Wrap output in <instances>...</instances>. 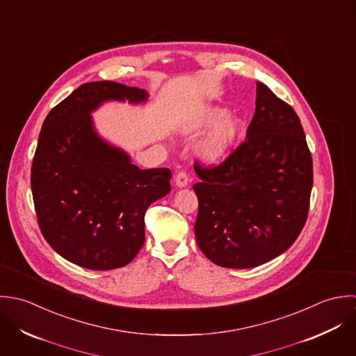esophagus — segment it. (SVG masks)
I'll return each mask as SVG.
<instances>
[{
	"label": "esophagus",
	"instance_id": "34e87169",
	"mask_svg": "<svg viewBox=\"0 0 356 356\" xmlns=\"http://www.w3.org/2000/svg\"><path fill=\"white\" fill-rule=\"evenodd\" d=\"M190 183V177L186 172H179L175 177V184L179 187V188H183V187H187Z\"/></svg>",
	"mask_w": 356,
	"mask_h": 356
}]
</instances>
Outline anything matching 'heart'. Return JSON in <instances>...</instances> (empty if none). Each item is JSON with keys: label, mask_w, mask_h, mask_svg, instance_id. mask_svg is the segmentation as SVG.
<instances>
[{"label": "heart", "mask_w": 356, "mask_h": 356, "mask_svg": "<svg viewBox=\"0 0 356 356\" xmlns=\"http://www.w3.org/2000/svg\"><path fill=\"white\" fill-rule=\"evenodd\" d=\"M213 128L198 143V156L207 163L224 161L245 131V122L236 115H227V111L217 106H202L191 113L180 125L184 135H197L207 128Z\"/></svg>", "instance_id": "b5f03b06"}]
</instances>
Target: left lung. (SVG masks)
<instances>
[{
    "label": "left lung",
    "mask_w": 356,
    "mask_h": 356,
    "mask_svg": "<svg viewBox=\"0 0 356 356\" xmlns=\"http://www.w3.org/2000/svg\"><path fill=\"white\" fill-rule=\"evenodd\" d=\"M195 238L225 268H253L286 252L309 209L312 158L296 111L257 82L246 140L214 168L198 162Z\"/></svg>",
    "instance_id": "left-lung-1"
}]
</instances>
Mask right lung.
Listing matches in <instances>:
<instances>
[{"label": "right lung", "mask_w": 356, "mask_h": 356, "mask_svg": "<svg viewBox=\"0 0 356 356\" xmlns=\"http://www.w3.org/2000/svg\"><path fill=\"white\" fill-rule=\"evenodd\" d=\"M147 99L140 88L88 82L42 124L31 166L38 225L51 248L79 267L107 271L129 264L145 239V211L170 191L168 168L139 169L93 127L90 113L103 103Z\"/></svg>", "instance_id": "obj_1"}]
</instances>
